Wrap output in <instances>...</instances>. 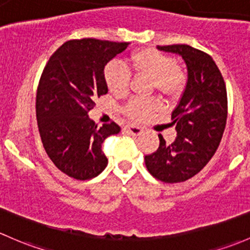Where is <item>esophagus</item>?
Segmentation results:
<instances>
[{"mask_svg": "<svg viewBox=\"0 0 250 250\" xmlns=\"http://www.w3.org/2000/svg\"><path fill=\"white\" fill-rule=\"evenodd\" d=\"M125 130L127 131L128 133H131V135H133V136H138V135H141V133L143 132V128L141 127V126H137L135 124L126 125Z\"/></svg>", "mask_w": 250, "mask_h": 250, "instance_id": "esophagus-1", "label": "esophagus"}]
</instances>
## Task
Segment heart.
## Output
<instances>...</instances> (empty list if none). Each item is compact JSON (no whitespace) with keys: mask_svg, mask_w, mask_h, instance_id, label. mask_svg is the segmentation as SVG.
Returning <instances> with one entry per match:
<instances>
[{"mask_svg":"<svg viewBox=\"0 0 250 250\" xmlns=\"http://www.w3.org/2000/svg\"><path fill=\"white\" fill-rule=\"evenodd\" d=\"M131 73H143L150 76V89H156L166 97H177L184 91L187 74L176 60L168 54L154 48H143L131 53L128 63L113 60L104 69V78L110 92L123 96L127 92ZM158 97L136 96L128 100L124 112L132 119H144L151 110L159 107Z\"/></svg>","mask_w":250,"mask_h":250,"instance_id":"b5f03b06","label":"heart"}]
</instances>
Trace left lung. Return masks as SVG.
Wrapping results in <instances>:
<instances>
[{
  "mask_svg": "<svg viewBox=\"0 0 250 250\" xmlns=\"http://www.w3.org/2000/svg\"><path fill=\"white\" fill-rule=\"evenodd\" d=\"M158 49L184 59L188 83L171 117L177 138L166 144L159 135L158 150L144 156V161L149 173L159 181L181 183L199 173L217 151L228 118V94L219 68L207 53L188 44Z\"/></svg>",
  "mask_w": 250,
  "mask_h": 250,
  "instance_id": "8db88e82",
  "label": "left lung"
}]
</instances>
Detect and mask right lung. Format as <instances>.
<instances>
[{"label":"right lung","instance_id":"obj_1","mask_svg":"<svg viewBox=\"0 0 250 250\" xmlns=\"http://www.w3.org/2000/svg\"><path fill=\"white\" fill-rule=\"evenodd\" d=\"M127 42L71 40L50 56L36 95V115L43 146L53 164L78 181L99 176L108 164L102 143L120 126H97L87 115L94 100L106 95L104 69Z\"/></svg>","mask_w":250,"mask_h":250}]
</instances>
